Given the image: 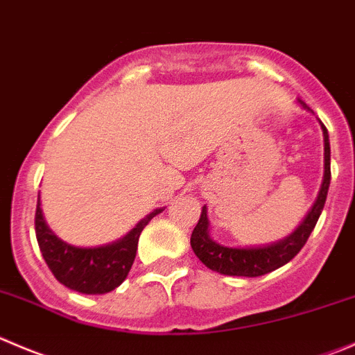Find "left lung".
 I'll list each match as a JSON object with an SVG mask.
<instances>
[{
  "instance_id": "1",
  "label": "left lung",
  "mask_w": 355,
  "mask_h": 355,
  "mask_svg": "<svg viewBox=\"0 0 355 355\" xmlns=\"http://www.w3.org/2000/svg\"><path fill=\"white\" fill-rule=\"evenodd\" d=\"M298 104L305 109L307 107L305 102L298 98ZM322 130V137H324V177H322L321 189L315 202L312 208L309 209L307 216L304 222L290 234V236L283 237V239L276 241L270 244H261V246H246V248H234L220 244L209 236V222H208V208L202 206L201 218H199L198 225L194 227L191 236V246L194 250L196 257L208 267V269L215 270V272L223 274V276H244V277H257L269 274L272 270L279 269L284 263L295 258V254L304 248L307 243L309 236L314 230L315 223H318L319 216H321L322 208H324L326 196H328L329 180H331V149H329V137L326 126L319 121Z\"/></svg>"
}]
</instances>
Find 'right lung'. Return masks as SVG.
Returning <instances> with one entry per match:
<instances>
[{"instance_id":"1","label":"right lung","mask_w":355,"mask_h":355,"mask_svg":"<svg viewBox=\"0 0 355 355\" xmlns=\"http://www.w3.org/2000/svg\"><path fill=\"white\" fill-rule=\"evenodd\" d=\"M163 211L157 208L140 220L126 236L109 244L81 248L62 241L48 227L41 209L40 196L36 206V239L44 261L58 283L85 295H104L116 290L128 276L144 227Z\"/></svg>"}]
</instances>
